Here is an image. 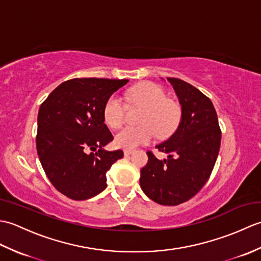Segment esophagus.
Returning a JSON list of instances; mask_svg holds the SVG:
<instances>
[{
    "mask_svg": "<svg viewBox=\"0 0 261 261\" xmlns=\"http://www.w3.org/2000/svg\"><path fill=\"white\" fill-rule=\"evenodd\" d=\"M123 152H124V156H129V154L134 152V150H132V149H125Z\"/></svg>",
    "mask_w": 261,
    "mask_h": 261,
    "instance_id": "obj_1",
    "label": "esophagus"
}]
</instances>
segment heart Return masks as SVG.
<instances>
[{"label": "heart", "instance_id": "heart-1", "mask_svg": "<svg viewBox=\"0 0 261 261\" xmlns=\"http://www.w3.org/2000/svg\"><path fill=\"white\" fill-rule=\"evenodd\" d=\"M131 104L140 105L143 111L140 125L125 126L115 135L116 146L121 148H136L147 143L156 136L164 138L173 132L179 122L180 111L177 104L168 101L163 87L154 83L145 82L130 88L124 94ZM126 107L119 95L113 94L104 104L103 115L107 124L118 129L124 123Z\"/></svg>", "mask_w": 261, "mask_h": 261}]
</instances>
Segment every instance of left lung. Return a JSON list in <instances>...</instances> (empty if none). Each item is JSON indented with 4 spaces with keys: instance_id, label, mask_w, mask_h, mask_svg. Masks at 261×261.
Listing matches in <instances>:
<instances>
[{
    "instance_id": "left-lung-1",
    "label": "left lung",
    "mask_w": 261,
    "mask_h": 261,
    "mask_svg": "<svg viewBox=\"0 0 261 261\" xmlns=\"http://www.w3.org/2000/svg\"><path fill=\"white\" fill-rule=\"evenodd\" d=\"M180 104L176 131L156 146L167 158L157 159L149 151L140 171L146 195L162 205H178L201 190L212 173L221 145L218 115L211 99L188 83L170 79Z\"/></svg>"
}]
</instances>
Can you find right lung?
<instances>
[{
  "label": "right lung",
  "mask_w": 261,
  "mask_h": 261,
  "mask_svg": "<svg viewBox=\"0 0 261 261\" xmlns=\"http://www.w3.org/2000/svg\"><path fill=\"white\" fill-rule=\"evenodd\" d=\"M129 80L74 79L49 94L38 112L37 151L57 191L76 201L107 188V171L123 151L103 147L113 140L104 123L107 99ZM95 151V153H93Z\"/></svg>",
  "instance_id": "obj_1"
}]
</instances>
